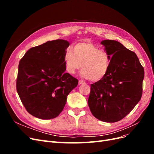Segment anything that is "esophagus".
I'll return each instance as SVG.
<instances>
[{"label": "esophagus", "mask_w": 154, "mask_h": 154, "mask_svg": "<svg viewBox=\"0 0 154 154\" xmlns=\"http://www.w3.org/2000/svg\"><path fill=\"white\" fill-rule=\"evenodd\" d=\"M78 83H79V84H80V85H82V84H85V82H83V81H82V80H79V82H78Z\"/></svg>", "instance_id": "34e87169"}]
</instances>
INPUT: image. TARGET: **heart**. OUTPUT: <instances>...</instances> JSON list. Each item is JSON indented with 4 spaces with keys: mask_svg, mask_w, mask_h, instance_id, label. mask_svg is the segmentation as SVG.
I'll use <instances>...</instances> for the list:
<instances>
[{
    "mask_svg": "<svg viewBox=\"0 0 154 154\" xmlns=\"http://www.w3.org/2000/svg\"><path fill=\"white\" fill-rule=\"evenodd\" d=\"M111 58L108 53L100 50L90 42H82L69 48L64 56L65 69L70 74H74L82 67V77L92 82L102 80L108 73Z\"/></svg>",
    "mask_w": 154,
    "mask_h": 154,
    "instance_id": "obj_1",
    "label": "heart"
}]
</instances>
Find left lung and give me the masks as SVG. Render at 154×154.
Segmentation results:
<instances>
[{"label":"left lung","instance_id":"left-lung-1","mask_svg":"<svg viewBox=\"0 0 154 154\" xmlns=\"http://www.w3.org/2000/svg\"><path fill=\"white\" fill-rule=\"evenodd\" d=\"M101 44L111 58L109 71L102 80L91 85L88 105L92 115L104 122H119L140 101L144 68L133 51L119 42Z\"/></svg>","mask_w":154,"mask_h":154}]
</instances>
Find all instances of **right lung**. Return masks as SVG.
<instances>
[{"label": "right lung", "instance_id": "obj_1", "mask_svg": "<svg viewBox=\"0 0 154 154\" xmlns=\"http://www.w3.org/2000/svg\"><path fill=\"white\" fill-rule=\"evenodd\" d=\"M69 43L48 41L31 48L20 60L16 87L23 105L32 116L54 118L63 110L67 97L78 83L65 72L64 56Z\"/></svg>", "mask_w": 154, "mask_h": 154}]
</instances>
